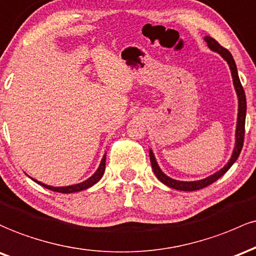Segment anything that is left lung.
<instances>
[{
  "mask_svg": "<svg viewBox=\"0 0 256 256\" xmlns=\"http://www.w3.org/2000/svg\"><path fill=\"white\" fill-rule=\"evenodd\" d=\"M204 41L208 44V47L210 48L212 50L216 52L219 53L224 59L228 62V64L230 66V70H231V74H232V80H234V90H236L237 96H238V116H237V127H236V142H234V152H232L231 158L228 163H226L224 168H221L219 172L214 173L210 176L206 178V179L202 180H197V182H180V180H175L169 178L168 175H166L160 170V168L157 164V160L154 158V154L152 150H150V160H151V166L152 169H154V173L156 174L157 179L160 180V182H163L164 185L169 186V188H175V190H180V191H196V190H200V188H206L208 185L213 184L216 182L219 178L222 176L226 172L231 168V166L236 162L238 156H240V151H242L243 148V142H244V127H246V93H244V90L240 84V77H238V72H237V66L236 62H234V56L230 52L224 48L222 46H220L219 43L215 41L214 38L212 37L206 36Z\"/></svg>",
  "mask_w": 256,
  "mask_h": 256,
  "instance_id": "8db88e82",
  "label": "left lung"
}]
</instances>
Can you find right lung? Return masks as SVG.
<instances>
[{
	"instance_id": "right-lung-1",
	"label": "right lung",
	"mask_w": 256,
	"mask_h": 256,
	"mask_svg": "<svg viewBox=\"0 0 256 256\" xmlns=\"http://www.w3.org/2000/svg\"><path fill=\"white\" fill-rule=\"evenodd\" d=\"M105 162H106V154H104V157H102V162H100V164H99V168L96 169V173L92 175L90 178H88L87 180H84V182H83L74 184V185H71V186L54 188V186L46 185V184L37 182V180H34V179L32 180H34V182H36L37 184H40V185H42L43 188H48V190L56 191V192H62V194H72V192L83 191V190H86V188H90V186H93L94 184H96L100 179H102V175H104V172H105Z\"/></svg>"
}]
</instances>
